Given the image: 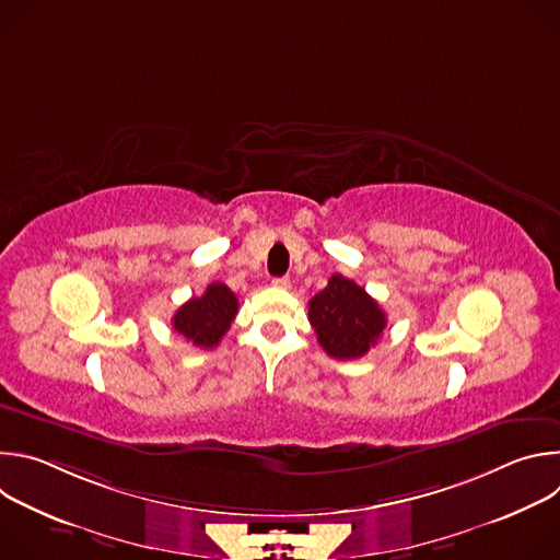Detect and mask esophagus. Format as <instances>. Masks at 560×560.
<instances>
[{
    "label": "esophagus",
    "instance_id": "1",
    "mask_svg": "<svg viewBox=\"0 0 560 560\" xmlns=\"http://www.w3.org/2000/svg\"><path fill=\"white\" fill-rule=\"evenodd\" d=\"M272 285L279 288V290H288V288H290V279H288V277H275V279H272Z\"/></svg>",
    "mask_w": 560,
    "mask_h": 560
}]
</instances>
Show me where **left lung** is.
Listing matches in <instances>:
<instances>
[{
    "mask_svg": "<svg viewBox=\"0 0 560 560\" xmlns=\"http://www.w3.org/2000/svg\"><path fill=\"white\" fill-rule=\"evenodd\" d=\"M307 305L316 341L332 359H361L385 328V312L378 303L341 275H332L328 285Z\"/></svg>",
    "mask_w": 560,
    "mask_h": 560,
    "instance_id": "obj_1",
    "label": "left lung"
}]
</instances>
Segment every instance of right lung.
Listing matches in <instances>:
<instances>
[{
    "label": "right lung",
    "mask_w": 560,
    "mask_h": 560,
    "mask_svg": "<svg viewBox=\"0 0 560 560\" xmlns=\"http://www.w3.org/2000/svg\"><path fill=\"white\" fill-rule=\"evenodd\" d=\"M238 312L236 294L221 281L206 288L201 296L186 301L173 316V328L197 348H214L228 332Z\"/></svg>",
    "instance_id": "right-lung-1"
}]
</instances>
